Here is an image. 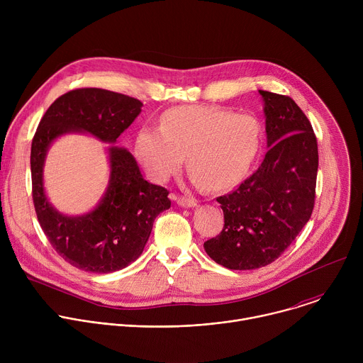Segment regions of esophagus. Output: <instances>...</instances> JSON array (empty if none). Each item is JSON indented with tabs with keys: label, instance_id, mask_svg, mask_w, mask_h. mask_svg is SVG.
Here are the masks:
<instances>
[{
	"label": "esophagus",
	"instance_id": "1",
	"mask_svg": "<svg viewBox=\"0 0 363 363\" xmlns=\"http://www.w3.org/2000/svg\"><path fill=\"white\" fill-rule=\"evenodd\" d=\"M175 201L179 206H184V208H195L196 201L194 198H185V196H175Z\"/></svg>",
	"mask_w": 363,
	"mask_h": 363
}]
</instances>
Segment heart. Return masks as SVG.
Masks as SVG:
<instances>
[{"label":"heart","instance_id":"heart-1","mask_svg":"<svg viewBox=\"0 0 363 363\" xmlns=\"http://www.w3.org/2000/svg\"><path fill=\"white\" fill-rule=\"evenodd\" d=\"M260 125L250 115L211 106L167 111L160 128H142L135 153L146 174L164 182L178 174L186 157L191 181L210 191H227L242 181L260 149Z\"/></svg>","mask_w":363,"mask_h":363}]
</instances>
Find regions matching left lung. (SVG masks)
<instances>
[{
    "label": "left lung",
    "instance_id": "left-lung-1",
    "mask_svg": "<svg viewBox=\"0 0 363 363\" xmlns=\"http://www.w3.org/2000/svg\"><path fill=\"white\" fill-rule=\"evenodd\" d=\"M258 93L269 150L250 178L217 198L224 228L203 242L206 254L230 270L273 263L306 225L315 205L319 155L312 125L291 97Z\"/></svg>",
    "mask_w": 363,
    "mask_h": 363
}]
</instances>
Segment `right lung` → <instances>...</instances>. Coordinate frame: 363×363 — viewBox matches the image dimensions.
<instances>
[{"mask_svg": "<svg viewBox=\"0 0 363 363\" xmlns=\"http://www.w3.org/2000/svg\"><path fill=\"white\" fill-rule=\"evenodd\" d=\"M138 99L103 89H76L60 96L44 113L31 143L33 201L50 244L72 266L89 273H113L142 254L152 225L171 206L168 191L143 179L133 155L115 145L142 112ZM89 133L111 145L108 188L95 208L66 216L43 191V162L57 137Z\"/></svg>", "mask_w": 363, "mask_h": 363, "instance_id": "right-lung-1", "label": "right lung"}]
</instances>
